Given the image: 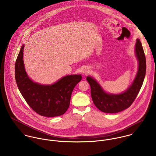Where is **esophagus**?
<instances>
[{
  "label": "esophagus",
  "instance_id": "esophagus-1",
  "mask_svg": "<svg viewBox=\"0 0 156 156\" xmlns=\"http://www.w3.org/2000/svg\"><path fill=\"white\" fill-rule=\"evenodd\" d=\"M82 73L84 74V75H87L89 73V69L88 68H84L83 69H82Z\"/></svg>",
  "mask_w": 156,
  "mask_h": 156
}]
</instances>
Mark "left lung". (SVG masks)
Wrapping results in <instances>:
<instances>
[{
    "mask_svg": "<svg viewBox=\"0 0 156 156\" xmlns=\"http://www.w3.org/2000/svg\"><path fill=\"white\" fill-rule=\"evenodd\" d=\"M135 53L139 62L138 71L131 86L122 93H107L93 77H87L90 87L93 103L100 111L109 113H117L127 109L133 103L142 87L146 73V59L139 39L136 40Z\"/></svg>",
    "mask_w": 156,
    "mask_h": 156,
    "instance_id": "obj_1",
    "label": "left lung"
}]
</instances>
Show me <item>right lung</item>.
Here are the masks:
<instances>
[{
  "label": "right lung",
  "instance_id": "1",
  "mask_svg": "<svg viewBox=\"0 0 156 156\" xmlns=\"http://www.w3.org/2000/svg\"><path fill=\"white\" fill-rule=\"evenodd\" d=\"M22 45L15 65L17 87L28 105L38 114L47 117L63 115L69 108L72 92L82 80L80 74L68 75L50 85L34 82L28 77L23 62Z\"/></svg>",
  "mask_w": 156,
  "mask_h": 156
}]
</instances>
